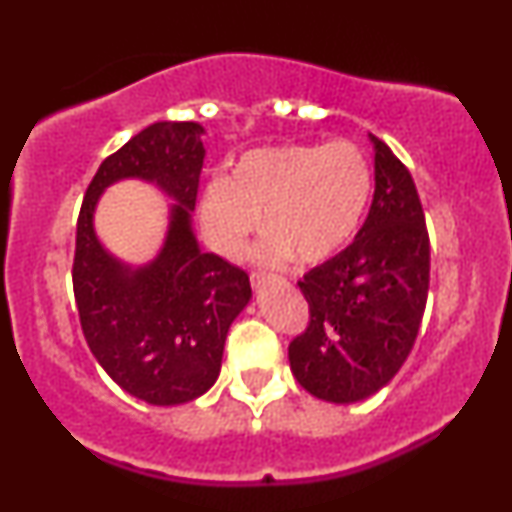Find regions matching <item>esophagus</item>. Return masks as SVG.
I'll return each mask as SVG.
<instances>
[{
	"label": "esophagus",
	"mask_w": 512,
	"mask_h": 512,
	"mask_svg": "<svg viewBox=\"0 0 512 512\" xmlns=\"http://www.w3.org/2000/svg\"><path fill=\"white\" fill-rule=\"evenodd\" d=\"M250 284H252V289H255V291H262L264 286H267V276H264V274H252L250 276Z\"/></svg>",
	"instance_id": "34e87169"
}]
</instances>
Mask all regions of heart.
Returning <instances> with one entry per match:
<instances>
[{"label":"heart","instance_id":"1","mask_svg":"<svg viewBox=\"0 0 512 512\" xmlns=\"http://www.w3.org/2000/svg\"><path fill=\"white\" fill-rule=\"evenodd\" d=\"M370 190V163L356 144L267 146L240 156L231 178L204 185L199 223L211 248L240 260L264 214L267 236L252 260L262 267L320 264L356 236Z\"/></svg>","mask_w":512,"mask_h":512}]
</instances>
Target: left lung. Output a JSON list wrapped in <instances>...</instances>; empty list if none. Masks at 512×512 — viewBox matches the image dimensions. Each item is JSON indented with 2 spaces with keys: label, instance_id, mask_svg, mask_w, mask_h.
<instances>
[{
  "label": "left lung",
  "instance_id": "8db88e82",
  "mask_svg": "<svg viewBox=\"0 0 512 512\" xmlns=\"http://www.w3.org/2000/svg\"><path fill=\"white\" fill-rule=\"evenodd\" d=\"M375 192L349 248L298 281L310 325L289 346L301 387L332 404L363 402L407 361L428 298L431 245L419 192L390 146L368 134Z\"/></svg>",
  "mask_w": 512,
  "mask_h": 512
}]
</instances>
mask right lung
I'll return each instance as SVG.
<instances>
[{"label": "right lung", "mask_w": 512, "mask_h": 512, "mask_svg": "<svg viewBox=\"0 0 512 512\" xmlns=\"http://www.w3.org/2000/svg\"><path fill=\"white\" fill-rule=\"evenodd\" d=\"M202 137L197 122L134 134L93 175L76 221L72 281L88 349L122 390L154 407L192 402L216 383L226 334L252 298L248 274L199 248L192 228ZM122 179L174 199L162 248L142 265L120 261L95 233L97 202Z\"/></svg>", "instance_id": "right-lung-1"}]
</instances>
